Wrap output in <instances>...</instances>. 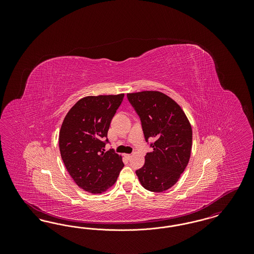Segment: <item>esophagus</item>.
<instances>
[{"label": "esophagus", "instance_id": "obj_1", "mask_svg": "<svg viewBox=\"0 0 254 254\" xmlns=\"http://www.w3.org/2000/svg\"><path fill=\"white\" fill-rule=\"evenodd\" d=\"M125 157L127 158V160H129L131 158V154H125Z\"/></svg>", "mask_w": 254, "mask_h": 254}]
</instances>
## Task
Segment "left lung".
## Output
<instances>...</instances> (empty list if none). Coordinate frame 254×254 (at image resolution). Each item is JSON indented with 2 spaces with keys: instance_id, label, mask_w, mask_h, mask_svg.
<instances>
[{
  "instance_id": "1",
  "label": "left lung",
  "mask_w": 254,
  "mask_h": 254,
  "mask_svg": "<svg viewBox=\"0 0 254 254\" xmlns=\"http://www.w3.org/2000/svg\"><path fill=\"white\" fill-rule=\"evenodd\" d=\"M127 99L140 117L145 142L152 152L136 175L145 190L162 192L179 180L188 166L192 145V129L185 112L170 97L159 91L128 93Z\"/></svg>"
}]
</instances>
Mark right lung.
Listing matches in <instances>:
<instances>
[{
  "label": "right lung",
  "instance_id": "1",
  "mask_svg": "<svg viewBox=\"0 0 254 254\" xmlns=\"http://www.w3.org/2000/svg\"><path fill=\"white\" fill-rule=\"evenodd\" d=\"M125 94L87 96L65 115L59 134L63 162L74 182L85 191L102 193L112 187L124 167L111 148L105 152L110 122Z\"/></svg>",
  "mask_w": 254,
  "mask_h": 254
}]
</instances>
